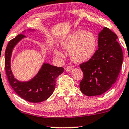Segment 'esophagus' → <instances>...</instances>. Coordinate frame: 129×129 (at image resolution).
I'll return each instance as SVG.
<instances>
[{
    "mask_svg": "<svg viewBox=\"0 0 129 129\" xmlns=\"http://www.w3.org/2000/svg\"><path fill=\"white\" fill-rule=\"evenodd\" d=\"M73 69V67H72V66H67V67H66L65 68V70H66V72H70L72 69Z\"/></svg>",
    "mask_w": 129,
    "mask_h": 129,
    "instance_id": "esophagus-1",
    "label": "esophagus"
}]
</instances>
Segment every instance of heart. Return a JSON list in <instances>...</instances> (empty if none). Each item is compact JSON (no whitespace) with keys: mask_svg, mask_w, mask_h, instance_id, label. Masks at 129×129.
<instances>
[{"mask_svg":"<svg viewBox=\"0 0 129 129\" xmlns=\"http://www.w3.org/2000/svg\"><path fill=\"white\" fill-rule=\"evenodd\" d=\"M63 49L69 51L71 59L75 62H86L93 56L97 46L95 36L91 32L77 30L66 36L60 42ZM54 53L58 57H63L60 49L55 48Z\"/></svg>","mask_w":129,"mask_h":129,"instance_id":"b5f03b06","label":"heart"}]
</instances>
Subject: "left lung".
Masks as SVG:
<instances>
[{
    "label": "left lung",
    "mask_w": 129,
    "mask_h": 129,
    "mask_svg": "<svg viewBox=\"0 0 129 129\" xmlns=\"http://www.w3.org/2000/svg\"><path fill=\"white\" fill-rule=\"evenodd\" d=\"M117 37L104 27L99 34V49L89 60L80 64L83 72L80 88L87 96L99 95L107 91L116 81L123 61Z\"/></svg>",
    "instance_id": "1"
}]
</instances>
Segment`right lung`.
Instances as JSON below:
<instances>
[{"instance_id": "1", "label": "right lung", "mask_w": 129, "mask_h": 129, "mask_svg": "<svg viewBox=\"0 0 129 129\" xmlns=\"http://www.w3.org/2000/svg\"><path fill=\"white\" fill-rule=\"evenodd\" d=\"M24 37L20 34L8 42L5 53V72L10 84L19 97L30 102H42L53 94L56 78L63 73V68L43 63L37 75L29 81L21 82L15 79L10 68L11 55L14 46Z\"/></svg>"}]
</instances>
